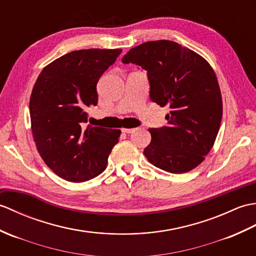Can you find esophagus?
Returning <instances> with one entry per match:
<instances>
[{
	"instance_id": "esophagus-1",
	"label": "esophagus",
	"mask_w": 256,
	"mask_h": 256,
	"mask_svg": "<svg viewBox=\"0 0 256 256\" xmlns=\"http://www.w3.org/2000/svg\"><path fill=\"white\" fill-rule=\"evenodd\" d=\"M124 132H127V134H132V132H134V128H122V129Z\"/></svg>"
}]
</instances>
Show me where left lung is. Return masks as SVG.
Instances as JSON below:
<instances>
[{
    "instance_id": "8db88e82",
    "label": "left lung",
    "mask_w": 256,
    "mask_h": 256,
    "mask_svg": "<svg viewBox=\"0 0 256 256\" xmlns=\"http://www.w3.org/2000/svg\"><path fill=\"white\" fill-rule=\"evenodd\" d=\"M124 64L148 73L150 98L168 106V124L150 128L144 154L153 166L174 174L192 171L205 160L222 118V98L214 69L200 54L170 40L148 42L130 49Z\"/></svg>"
}]
</instances>
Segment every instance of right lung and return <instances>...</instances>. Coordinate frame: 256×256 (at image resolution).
<instances>
[{
    "mask_svg": "<svg viewBox=\"0 0 256 256\" xmlns=\"http://www.w3.org/2000/svg\"><path fill=\"white\" fill-rule=\"evenodd\" d=\"M122 49L76 50L46 66L34 85L30 112L34 141L47 166L80 183L104 171L119 129L84 128L88 110L98 104L102 74Z\"/></svg>",
    "mask_w": 256,
    "mask_h": 256,
    "instance_id": "right-lung-1",
    "label": "right lung"
}]
</instances>
